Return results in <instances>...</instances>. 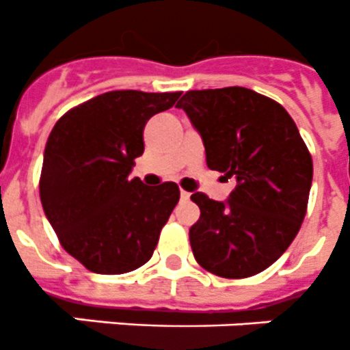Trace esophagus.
Instances as JSON below:
<instances>
[{
	"label": "esophagus",
	"instance_id": "34e87169",
	"mask_svg": "<svg viewBox=\"0 0 350 350\" xmlns=\"http://www.w3.org/2000/svg\"><path fill=\"white\" fill-rule=\"evenodd\" d=\"M189 196H191V194H189L187 191H184V189H182V191H180V198H182V200L187 201V200H189Z\"/></svg>",
	"mask_w": 350,
	"mask_h": 350
}]
</instances>
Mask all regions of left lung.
Returning a JSON list of instances; mask_svg holds the SVG:
<instances>
[{"mask_svg":"<svg viewBox=\"0 0 350 350\" xmlns=\"http://www.w3.org/2000/svg\"><path fill=\"white\" fill-rule=\"evenodd\" d=\"M201 135L210 170L234 178L227 201L194 192L201 215L189 230L198 264L241 280L274 264L304 222L312 158L281 104L243 86L192 90L178 100Z\"/></svg>","mask_w":350,"mask_h":350,"instance_id":"8db88e82","label":"left lung"}]
</instances>
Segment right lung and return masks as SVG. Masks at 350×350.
<instances>
[{
    "label": "right lung",
    "instance_id": "right-lung-1",
    "mask_svg": "<svg viewBox=\"0 0 350 350\" xmlns=\"http://www.w3.org/2000/svg\"><path fill=\"white\" fill-rule=\"evenodd\" d=\"M180 95L107 92L67 111L51 130L41 204L62 248L88 271L124 274L152 256L180 191L128 175L144 152L146 123Z\"/></svg>",
    "mask_w": 350,
    "mask_h": 350
}]
</instances>
